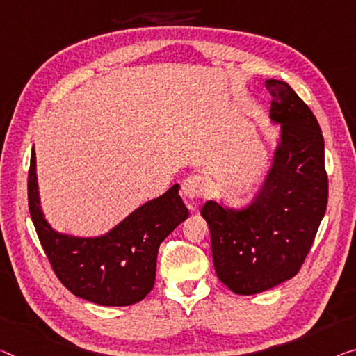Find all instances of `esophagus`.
<instances>
[{
    "label": "esophagus",
    "instance_id": "obj_1",
    "mask_svg": "<svg viewBox=\"0 0 356 356\" xmlns=\"http://www.w3.org/2000/svg\"><path fill=\"white\" fill-rule=\"evenodd\" d=\"M205 193V181L202 177L191 175L181 184V194L186 200H195Z\"/></svg>",
    "mask_w": 356,
    "mask_h": 356
}]
</instances>
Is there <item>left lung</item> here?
I'll return each instance as SVG.
<instances>
[{
	"label": "left lung",
	"instance_id": "1",
	"mask_svg": "<svg viewBox=\"0 0 356 356\" xmlns=\"http://www.w3.org/2000/svg\"><path fill=\"white\" fill-rule=\"evenodd\" d=\"M270 119L280 141L264 183L250 205L235 210L209 200L216 275L235 294L262 293L299 272L327 204L325 140L312 109L283 81L267 79Z\"/></svg>",
	"mask_w": 356,
	"mask_h": 356
}]
</instances>
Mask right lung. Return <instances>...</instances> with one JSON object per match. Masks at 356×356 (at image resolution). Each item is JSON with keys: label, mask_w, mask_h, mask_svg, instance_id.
I'll list each match as a JSON object with an SVG mask.
<instances>
[{"label": "right lung", "mask_w": 356, "mask_h": 356, "mask_svg": "<svg viewBox=\"0 0 356 356\" xmlns=\"http://www.w3.org/2000/svg\"><path fill=\"white\" fill-rule=\"evenodd\" d=\"M178 191L179 184H173L100 237L60 234L41 210L36 154L31 151L29 209L42 250L65 288L98 305H132L154 286L161 243L189 215Z\"/></svg>", "instance_id": "obj_1"}]
</instances>
